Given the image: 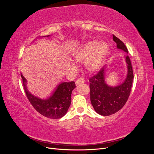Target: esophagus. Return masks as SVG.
Returning <instances> with one entry per match:
<instances>
[{
    "label": "esophagus",
    "instance_id": "obj_1",
    "mask_svg": "<svg viewBox=\"0 0 154 154\" xmlns=\"http://www.w3.org/2000/svg\"><path fill=\"white\" fill-rule=\"evenodd\" d=\"M84 82H85L84 79L82 78H78V79H77V80H76V85H80V84H82V83H83Z\"/></svg>",
    "mask_w": 154,
    "mask_h": 154
}]
</instances>
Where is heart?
Returning a JSON list of instances; mask_svg holds the SVG:
<instances>
[{"label":"heart","instance_id":"heart-1","mask_svg":"<svg viewBox=\"0 0 154 154\" xmlns=\"http://www.w3.org/2000/svg\"><path fill=\"white\" fill-rule=\"evenodd\" d=\"M108 53L107 44L92 40L87 42L74 51L73 57L78 62L85 63L88 72L95 73L101 68Z\"/></svg>","mask_w":154,"mask_h":154}]
</instances>
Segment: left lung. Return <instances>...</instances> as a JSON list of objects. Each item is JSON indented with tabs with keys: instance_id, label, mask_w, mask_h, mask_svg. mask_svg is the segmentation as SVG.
Instances as JSON below:
<instances>
[{
	"instance_id": "left-lung-1",
	"label": "left lung",
	"mask_w": 154,
	"mask_h": 154,
	"mask_svg": "<svg viewBox=\"0 0 154 154\" xmlns=\"http://www.w3.org/2000/svg\"><path fill=\"white\" fill-rule=\"evenodd\" d=\"M113 40L118 49L128 53V49L123 42L113 35ZM128 72L125 80L116 87H110L105 82V69L103 67L94 76L89 78L90 97L92 106L97 114L110 116L122 109L127 101L132 85L134 74L128 55L125 57Z\"/></svg>"
}]
</instances>
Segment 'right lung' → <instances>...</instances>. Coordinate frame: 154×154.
<instances>
[{"instance_id":"obj_1","label":"right lung","mask_w":154,"mask_h":154,"mask_svg":"<svg viewBox=\"0 0 154 154\" xmlns=\"http://www.w3.org/2000/svg\"><path fill=\"white\" fill-rule=\"evenodd\" d=\"M21 77L27 99L38 112L50 119L61 118L67 113L71 103L72 91L76 87L74 82L60 83L52 96L47 100H42L32 95L27 91L26 78L22 74Z\"/></svg>"}]
</instances>
